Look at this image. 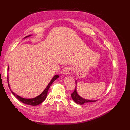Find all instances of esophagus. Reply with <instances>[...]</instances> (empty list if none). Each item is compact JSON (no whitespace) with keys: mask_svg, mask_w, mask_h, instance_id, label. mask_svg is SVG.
<instances>
[{"mask_svg":"<svg viewBox=\"0 0 130 130\" xmlns=\"http://www.w3.org/2000/svg\"><path fill=\"white\" fill-rule=\"evenodd\" d=\"M73 71V68L71 67H67L63 68L62 73L63 74H70Z\"/></svg>","mask_w":130,"mask_h":130,"instance_id":"1","label":"esophagus"}]
</instances>
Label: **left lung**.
Listing matches in <instances>:
<instances>
[{
  "label": "left lung",
  "mask_w": 130,
  "mask_h": 130,
  "mask_svg": "<svg viewBox=\"0 0 130 130\" xmlns=\"http://www.w3.org/2000/svg\"><path fill=\"white\" fill-rule=\"evenodd\" d=\"M71 98H73L74 101L75 103L79 104H83L85 103H90V102H94L96 101H92V100H88V99H85L80 97L76 92V86H75V90H74V92L71 93Z\"/></svg>",
  "instance_id": "left-lung-1"
}]
</instances>
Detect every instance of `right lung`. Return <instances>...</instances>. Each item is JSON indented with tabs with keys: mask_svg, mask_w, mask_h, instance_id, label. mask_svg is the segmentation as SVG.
<instances>
[{
	"mask_svg": "<svg viewBox=\"0 0 130 130\" xmlns=\"http://www.w3.org/2000/svg\"><path fill=\"white\" fill-rule=\"evenodd\" d=\"M29 36H27L26 37L29 36ZM59 78V75H55L54 78L52 79L50 81V82L49 83L48 85H47V87H46V89L44 90L43 92L40 95H39L38 96H36V97L34 98H31V99H27V98H23L22 97H21V96H18V95L15 94V93H14L12 90L10 89L11 92L14 95L15 97L17 98L19 101H20L21 102H22V103H24V104H28V105H31V106H37V105H38L41 104L42 102H43L44 101H45V99H46L47 95V93H48V90L49 89L51 85L52 84V83H53L55 80L56 79H57ZM8 86H9V88H10V86H9V82H8Z\"/></svg>",
	"mask_w": 130,
	"mask_h": 130,
	"instance_id": "right-lung-1",
	"label": "right lung"
}]
</instances>
